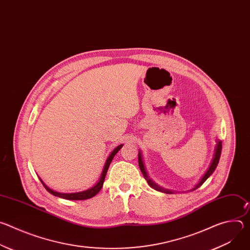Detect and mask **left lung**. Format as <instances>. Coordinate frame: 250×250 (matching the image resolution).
<instances>
[{"label": "left lung", "mask_w": 250, "mask_h": 250, "mask_svg": "<svg viewBox=\"0 0 250 250\" xmlns=\"http://www.w3.org/2000/svg\"><path fill=\"white\" fill-rule=\"evenodd\" d=\"M138 153H139V154H138V165H139V168H140V170H141L142 174H144V176H145V178H146V180L147 181L148 185H149L151 188L155 189V190H158V191L164 192V193H166V194H171V193H172L171 191H168V190H165V189H162V188L158 187L156 184H154V183L149 179L148 176H147V173H146V168H145L144 162H142L141 154H140V152H138ZM221 153H222V141H219V142H218V145H217V147H216L215 155H213V159H212V161H211V163H210V165H209V168L208 169V171L206 172V174L203 176V178L201 179V181H200V182L195 186V188H193V189H192V191H194V190L198 189L199 187H201V186L204 184V182H205V181L208 179V178L212 174V172L215 171V169H216V168H217V166H218V163H219V160H220V157H221Z\"/></svg>", "instance_id": "1"}]
</instances>
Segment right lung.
<instances>
[{"mask_svg":"<svg viewBox=\"0 0 250 250\" xmlns=\"http://www.w3.org/2000/svg\"><path fill=\"white\" fill-rule=\"evenodd\" d=\"M123 147V145L119 146L118 147H116L113 152L110 154V156L108 157V159H106L105 161V164H104V167L103 169V172H102V175H101V178L99 182L94 186L92 187L91 189L89 190H86L84 192H79V193H71V194H63V193H58V192H55V191H52L51 189H49L47 186H45V184L42 181V185L44 186V188L50 193L52 194L53 196H56V197H59V198H63V199H66V200H87V199H90V198H93L94 196H96L102 189L103 187V184H104V177L106 175V172H108V169H109V166L114 158V156L118 153V151Z\"/></svg>","mask_w":250,"mask_h":250,"instance_id":"right-lung-1","label":"right lung"}]
</instances>
